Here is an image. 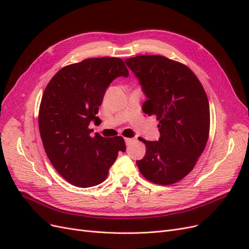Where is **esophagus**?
Listing matches in <instances>:
<instances>
[{"label": "esophagus", "mask_w": 249, "mask_h": 249, "mask_svg": "<svg viewBox=\"0 0 249 249\" xmlns=\"http://www.w3.org/2000/svg\"><path fill=\"white\" fill-rule=\"evenodd\" d=\"M124 141H125V144L126 145H130L131 143L134 141V139L133 138H124Z\"/></svg>", "instance_id": "1"}]
</instances>
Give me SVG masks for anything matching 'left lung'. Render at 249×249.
Wrapping results in <instances>:
<instances>
[{
  "mask_svg": "<svg viewBox=\"0 0 249 249\" xmlns=\"http://www.w3.org/2000/svg\"><path fill=\"white\" fill-rule=\"evenodd\" d=\"M125 63L147 99L143 112L159 120V140L140 138L146 153L137 166L149 182L175 184L194 168L207 144L210 106L205 89L189 67L164 56H136Z\"/></svg>",
  "mask_w": 249,
  "mask_h": 249,
  "instance_id": "left-lung-1",
  "label": "left lung"
}]
</instances>
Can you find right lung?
Returning a JSON list of instances; mask_svg holds the SVG:
<instances>
[{
	"label": "right lung",
	"mask_w": 249,
	"mask_h": 249,
	"mask_svg": "<svg viewBox=\"0 0 249 249\" xmlns=\"http://www.w3.org/2000/svg\"><path fill=\"white\" fill-rule=\"evenodd\" d=\"M123 59L89 58L64 66L51 79L41 99L39 132L49 160L70 184L88 188L103 183L118 152H125L122 136H91L110 83L127 77Z\"/></svg>",
	"instance_id": "1"
}]
</instances>
